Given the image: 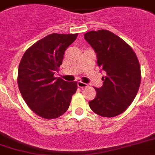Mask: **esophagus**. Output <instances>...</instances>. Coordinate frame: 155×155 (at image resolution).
<instances>
[{
    "label": "esophagus",
    "instance_id": "34e87169",
    "mask_svg": "<svg viewBox=\"0 0 155 155\" xmlns=\"http://www.w3.org/2000/svg\"><path fill=\"white\" fill-rule=\"evenodd\" d=\"M78 86L79 88H86V87L88 86V84L82 82V81H78Z\"/></svg>",
    "mask_w": 155,
    "mask_h": 155
}]
</instances>
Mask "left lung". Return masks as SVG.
Returning a JSON list of instances; mask_svg holds the SVG:
<instances>
[{
	"mask_svg": "<svg viewBox=\"0 0 155 155\" xmlns=\"http://www.w3.org/2000/svg\"><path fill=\"white\" fill-rule=\"evenodd\" d=\"M84 39L97 56V64L106 72L101 88H95L94 100L88 102L94 113L112 117L125 111L138 92L141 71L133 48L109 30H100L84 34Z\"/></svg>",
	"mask_w": 155,
	"mask_h": 155,
	"instance_id": "left-lung-1",
	"label": "left lung"
}]
</instances>
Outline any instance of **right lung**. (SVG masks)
<instances>
[{
  "label": "right lung",
  "mask_w": 155,
  "mask_h": 155,
  "mask_svg": "<svg viewBox=\"0 0 155 155\" xmlns=\"http://www.w3.org/2000/svg\"><path fill=\"white\" fill-rule=\"evenodd\" d=\"M78 34H51L30 46L22 55L18 71V88L29 107L40 117L53 119L63 115L76 92V81L55 78L68 46Z\"/></svg>",
  "instance_id": "right-lung-1"
}]
</instances>
